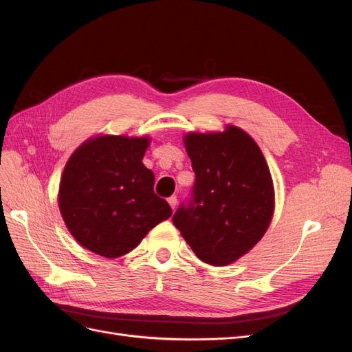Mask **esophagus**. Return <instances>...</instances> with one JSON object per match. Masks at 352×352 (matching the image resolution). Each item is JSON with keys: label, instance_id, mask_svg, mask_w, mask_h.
Wrapping results in <instances>:
<instances>
[{"label": "esophagus", "instance_id": "esophagus-1", "mask_svg": "<svg viewBox=\"0 0 352 352\" xmlns=\"http://www.w3.org/2000/svg\"><path fill=\"white\" fill-rule=\"evenodd\" d=\"M167 201H168L170 207H172V208L175 210V208H176V206H177V197H176V195H172V197H170Z\"/></svg>", "mask_w": 352, "mask_h": 352}]
</instances>
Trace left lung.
<instances>
[{"mask_svg": "<svg viewBox=\"0 0 352 352\" xmlns=\"http://www.w3.org/2000/svg\"><path fill=\"white\" fill-rule=\"evenodd\" d=\"M184 142L195 184L173 223L199 260L228 265L270 225L274 189L269 166L252 138L232 124L225 132L188 133Z\"/></svg>", "mask_w": 352, "mask_h": 352, "instance_id": "left-lung-1", "label": "left lung"}]
</instances>
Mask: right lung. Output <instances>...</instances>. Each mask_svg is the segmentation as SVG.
<instances>
[{
  "instance_id": "obj_1",
  "label": "right lung",
  "mask_w": 352,
  "mask_h": 352,
  "mask_svg": "<svg viewBox=\"0 0 352 352\" xmlns=\"http://www.w3.org/2000/svg\"><path fill=\"white\" fill-rule=\"evenodd\" d=\"M150 138L104 135L83 142L61 176L58 207L82 247L117 258L138 247L172 216L154 192V173L142 163Z\"/></svg>"
}]
</instances>
